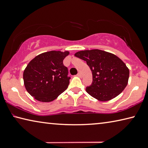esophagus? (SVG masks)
<instances>
[{"mask_svg": "<svg viewBox=\"0 0 148 148\" xmlns=\"http://www.w3.org/2000/svg\"><path fill=\"white\" fill-rule=\"evenodd\" d=\"M77 76H78V77H82V74L81 72H78V73H77Z\"/></svg>", "mask_w": 148, "mask_h": 148, "instance_id": "1", "label": "esophagus"}]
</instances>
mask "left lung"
Wrapping results in <instances>:
<instances>
[{
    "mask_svg": "<svg viewBox=\"0 0 148 148\" xmlns=\"http://www.w3.org/2000/svg\"><path fill=\"white\" fill-rule=\"evenodd\" d=\"M74 56L86 61L91 69L92 83L86 90L98 101L114 99L128 84L129 70L116 55L96 49L77 51Z\"/></svg>",
    "mask_w": 148,
    "mask_h": 148,
    "instance_id": "1",
    "label": "left lung"
}]
</instances>
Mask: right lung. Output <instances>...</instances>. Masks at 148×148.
Masks as SVG:
<instances>
[{
  "label": "right lung",
  "mask_w": 148,
  "mask_h": 148,
  "mask_svg": "<svg viewBox=\"0 0 148 148\" xmlns=\"http://www.w3.org/2000/svg\"><path fill=\"white\" fill-rule=\"evenodd\" d=\"M69 51H50L34 57L23 72L24 85L27 92L37 101H54L68 88L70 77L63 60Z\"/></svg>",
  "instance_id": "right-lung-1"
}]
</instances>
